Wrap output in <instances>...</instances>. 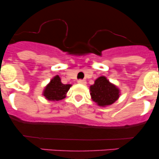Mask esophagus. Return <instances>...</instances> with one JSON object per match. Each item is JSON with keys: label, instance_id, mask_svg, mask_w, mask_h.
Instances as JSON below:
<instances>
[{"label": "esophagus", "instance_id": "obj_1", "mask_svg": "<svg viewBox=\"0 0 159 159\" xmlns=\"http://www.w3.org/2000/svg\"><path fill=\"white\" fill-rule=\"evenodd\" d=\"M78 84H86V81L85 80H82V79H80L78 81Z\"/></svg>", "mask_w": 159, "mask_h": 159}]
</instances>
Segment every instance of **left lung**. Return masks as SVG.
Wrapping results in <instances>:
<instances>
[{
	"instance_id": "1",
	"label": "left lung",
	"mask_w": 159,
	"mask_h": 159,
	"mask_svg": "<svg viewBox=\"0 0 159 159\" xmlns=\"http://www.w3.org/2000/svg\"><path fill=\"white\" fill-rule=\"evenodd\" d=\"M93 101L102 107L112 105L120 96V90L105 76L98 78L90 87Z\"/></svg>"
}]
</instances>
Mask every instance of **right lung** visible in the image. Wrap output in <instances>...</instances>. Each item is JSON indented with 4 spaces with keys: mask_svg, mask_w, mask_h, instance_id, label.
Listing matches in <instances>:
<instances>
[{
    "mask_svg": "<svg viewBox=\"0 0 159 159\" xmlns=\"http://www.w3.org/2000/svg\"><path fill=\"white\" fill-rule=\"evenodd\" d=\"M71 84H63L59 75H56L45 87L43 96L50 101H59L66 97Z\"/></svg>",
    "mask_w": 159,
    "mask_h": 159,
    "instance_id": "right-lung-1",
    "label": "right lung"
}]
</instances>
